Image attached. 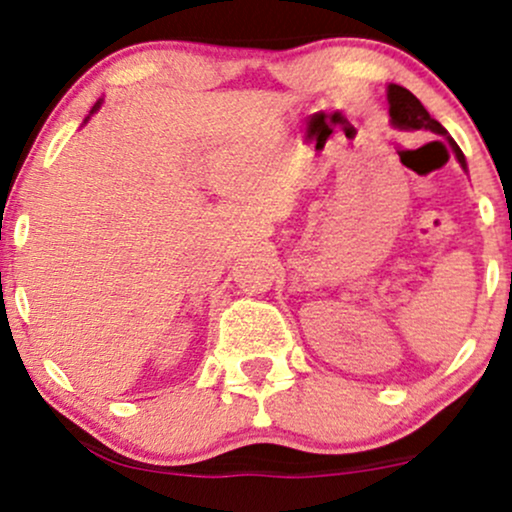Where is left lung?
Segmentation results:
<instances>
[{
	"mask_svg": "<svg viewBox=\"0 0 512 512\" xmlns=\"http://www.w3.org/2000/svg\"><path fill=\"white\" fill-rule=\"evenodd\" d=\"M387 103H390V125L392 127L404 129V132L426 129V132H433V134H440V137H445L448 139L452 154H455V158H457V163H460L464 173H467V158H464L462 149L455 144V139L450 137L448 129L428 115V110L421 105V101L414 96V93L407 91L404 86L390 84L387 86Z\"/></svg>",
	"mask_w": 512,
	"mask_h": 512,
	"instance_id": "8db88e82",
	"label": "left lung"
}]
</instances>
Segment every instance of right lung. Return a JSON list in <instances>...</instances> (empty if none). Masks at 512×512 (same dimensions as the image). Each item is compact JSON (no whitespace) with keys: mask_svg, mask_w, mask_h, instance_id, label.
Returning <instances> with one entry per match:
<instances>
[{"mask_svg":"<svg viewBox=\"0 0 512 512\" xmlns=\"http://www.w3.org/2000/svg\"><path fill=\"white\" fill-rule=\"evenodd\" d=\"M101 105H103V98H98V101H96V105H93V108H91V113H88V117H86V120H84V125H86V122H88V120H91V117H93V115H96V113H98V110H101Z\"/></svg>","mask_w":512,"mask_h":512,"instance_id":"add662e5","label":"right lung"}]
</instances>
